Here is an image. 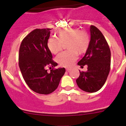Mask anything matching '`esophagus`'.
<instances>
[{"mask_svg": "<svg viewBox=\"0 0 126 126\" xmlns=\"http://www.w3.org/2000/svg\"><path fill=\"white\" fill-rule=\"evenodd\" d=\"M71 70V69H70V68H66V71H67V72H69V71H70Z\"/></svg>", "mask_w": 126, "mask_h": 126, "instance_id": "1", "label": "esophagus"}]
</instances>
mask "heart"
Listing matches in <instances>:
<instances>
[{"label": "heart", "instance_id": "obj_1", "mask_svg": "<svg viewBox=\"0 0 126 126\" xmlns=\"http://www.w3.org/2000/svg\"><path fill=\"white\" fill-rule=\"evenodd\" d=\"M57 38H49L47 46L53 54H57L61 50L62 44L66 43L68 50L63 52L57 56L56 60L62 66L69 67L77 58L79 55H83L88 51L90 44V38L85 31L77 28H64L55 32Z\"/></svg>", "mask_w": 126, "mask_h": 126}]
</instances>
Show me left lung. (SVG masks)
Instances as JSON below:
<instances>
[{"label":"left lung","instance_id":"obj_1","mask_svg":"<svg viewBox=\"0 0 126 126\" xmlns=\"http://www.w3.org/2000/svg\"><path fill=\"white\" fill-rule=\"evenodd\" d=\"M90 44L78 65H87L86 72H80L76 80L78 87L83 91L94 93L103 87L110 69L111 52L109 44L101 32L94 25L90 26Z\"/></svg>","mask_w":126,"mask_h":126}]
</instances>
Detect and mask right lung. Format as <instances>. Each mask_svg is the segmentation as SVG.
<instances>
[{"mask_svg":"<svg viewBox=\"0 0 126 126\" xmlns=\"http://www.w3.org/2000/svg\"><path fill=\"white\" fill-rule=\"evenodd\" d=\"M50 29H36L22 41L19 53V66L25 83L29 87L42 94H48L58 87L65 72L64 68L47 72V67L57 66L52 60V55L48 49L47 42Z\"/></svg>","mask_w":126,"mask_h":126,"instance_id":"right-lung-1","label":"right lung"}]
</instances>
